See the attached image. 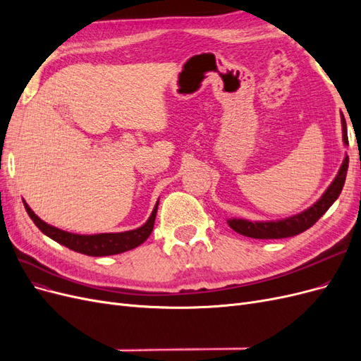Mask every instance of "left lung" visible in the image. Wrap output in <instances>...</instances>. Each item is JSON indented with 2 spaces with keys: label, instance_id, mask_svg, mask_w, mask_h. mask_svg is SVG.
Returning a JSON list of instances; mask_svg holds the SVG:
<instances>
[{
  "label": "left lung",
  "instance_id": "8db88e82",
  "mask_svg": "<svg viewBox=\"0 0 361 361\" xmlns=\"http://www.w3.org/2000/svg\"><path fill=\"white\" fill-rule=\"evenodd\" d=\"M342 120V138L343 145L348 146V129H346V120L343 114L341 113ZM349 158L348 154L343 158V162L341 169H338L336 178L330 183V187L325 190V192L321 195V199L313 203L307 209L292 215L283 220H274V221H250L244 220V218H227V224L231 228L239 235H244L248 238L256 239H280V238H289L295 236L304 231H307L319 218L330 209V206L337 200L338 195L342 192V188L346 179Z\"/></svg>",
  "mask_w": 361,
  "mask_h": 361
}]
</instances>
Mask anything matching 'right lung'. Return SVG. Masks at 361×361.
<instances>
[{
	"mask_svg": "<svg viewBox=\"0 0 361 361\" xmlns=\"http://www.w3.org/2000/svg\"><path fill=\"white\" fill-rule=\"evenodd\" d=\"M24 206L25 211L30 215V218L35 224L39 227V231L42 233H45L49 236L54 241L68 247L76 253H82L87 256H111V255H120L125 253L128 250H133L138 245L143 244L146 239L150 236L152 231H154V224H155V218H157V211H158V204L159 200H157V204L152 211L150 216L147 218V221L138 227L134 228V231H128V232H118V233H97V235H80V233H72L61 231L59 227H54L32 212L31 207L27 204L25 200Z\"/></svg>",
	"mask_w": 361,
	"mask_h": 361,
	"instance_id": "1",
	"label": "right lung"
}]
</instances>
